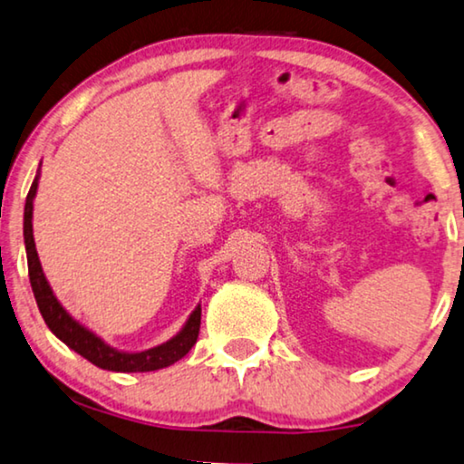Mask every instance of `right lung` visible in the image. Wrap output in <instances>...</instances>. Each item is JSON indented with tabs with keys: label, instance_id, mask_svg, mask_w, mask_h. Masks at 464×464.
Listing matches in <instances>:
<instances>
[{
	"label": "right lung",
	"instance_id": "obj_1",
	"mask_svg": "<svg viewBox=\"0 0 464 464\" xmlns=\"http://www.w3.org/2000/svg\"><path fill=\"white\" fill-rule=\"evenodd\" d=\"M37 182H39V169L35 174L34 185L29 188L27 204H24V250H27V265H29V279L31 288L37 300L39 313H42L44 322L48 324L52 334L67 344L69 349H73L75 353L86 357L88 362L99 365L102 370L111 372H153L168 368V365L182 360L195 343H198L199 334V324H201V304L195 306V311L188 315V319L182 325L179 334L169 338L164 344L158 347L140 351V353H128V351H120L111 347L102 341L99 334H94L92 330H88L86 325L77 322L67 313V309L58 303V298L52 292L48 279L44 276L42 263H39L37 250H35V239H34V199L37 193Z\"/></svg>",
	"mask_w": 464,
	"mask_h": 464
}]
</instances>
